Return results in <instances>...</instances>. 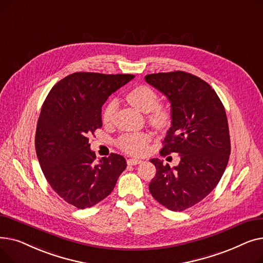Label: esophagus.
Returning <instances> with one entry per match:
<instances>
[{"label": "esophagus", "mask_w": 263, "mask_h": 263, "mask_svg": "<svg viewBox=\"0 0 263 263\" xmlns=\"http://www.w3.org/2000/svg\"><path fill=\"white\" fill-rule=\"evenodd\" d=\"M141 162H143L141 159H128L127 160L128 165H137V164H140Z\"/></svg>", "instance_id": "esophagus-1"}]
</instances>
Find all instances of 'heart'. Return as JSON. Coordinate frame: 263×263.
<instances>
[{"mask_svg": "<svg viewBox=\"0 0 263 263\" xmlns=\"http://www.w3.org/2000/svg\"><path fill=\"white\" fill-rule=\"evenodd\" d=\"M127 100L134 107L140 109L141 112L146 114L149 113L148 121L154 127L161 129L168 124L171 119L170 110L165 106L159 104V95L153 88L146 85L134 87L127 93ZM116 107L117 102L115 100H109L106 103L102 112V120L104 123L112 121ZM149 141L150 135L148 133H128L119 137L117 141V146L124 153L140 156L146 151Z\"/></svg>", "mask_w": 263, "mask_h": 263, "instance_id": "obj_1", "label": "heart"}]
</instances>
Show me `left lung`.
<instances>
[{
  "instance_id": "left-lung-1",
  "label": "left lung",
  "mask_w": 263,
  "mask_h": 263,
  "mask_svg": "<svg viewBox=\"0 0 263 263\" xmlns=\"http://www.w3.org/2000/svg\"><path fill=\"white\" fill-rule=\"evenodd\" d=\"M145 80L166 96L172 106V126L160 154L180 157L173 168L159 159L150 160L157 174L149 191L165 208L183 211L208 196L226 170L230 136L225 107L208 83L194 74L160 72Z\"/></svg>"
}]
</instances>
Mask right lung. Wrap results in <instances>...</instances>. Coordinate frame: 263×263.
<instances>
[{
	"label": "right lung",
	"instance_id": "obj_1",
	"mask_svg": "<svg viewBox=\"0 0 263 263\" xmlns=\"http://www.w3.org/2000/svg\"><path fill=\"white\" fill-rule=\"evenodd\" d=\"M133 74L74 72L55 84L43 104L35 148L40 167L57 194L78 209L90 208L110 194L127 162L110 154L96 162L88 136L102 127L108 96Z\"/></svg>",
	"mask_w": 263,
	"mask_h": 263
}]
</instances>
